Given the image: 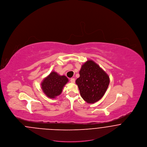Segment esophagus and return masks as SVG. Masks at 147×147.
Listing matches in <instances>:
<instances>
[{"instance_id": "obj_1", "label": "esophagus", "mask_w": 147, "mask_h": 147, "mask_svg": "<svg viewBox=\"0 0 147 147\" xmlns=\"http://www.w3.org/2000/svg\"><path fill=\"white\" fill-rule=\"evenodd\" d=\"M70 82L72 83H75V79L74 78H71L70 79Z\"/></svg>"}]
</instances>
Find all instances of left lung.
I'll return each instance as SVG.
<instances>
[{
    "label": "left lung",
    "instance_id": "left-lung-1",
    "mask_svg": "<svg viewBox=\"0 0 147 147\" xmlns=\"http://www.w3.org/2000/svg\"><path fill=\"white\" fill-rule=\"evenodd\" d=\"M76 81L82 98L89 104L98 101L104 95L110 83V78L98 64L92 60L84 63Z\"/></svg>",
    "mask_w": 147,
    "mask_h": 147
}]
</instances>
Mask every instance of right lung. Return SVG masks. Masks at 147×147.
Segmentation results:
<instances>
[{"label":"right lung","mask_w":147,"mask_h":147,"mask_svg":"<svg viewBox=\"0 0 147 147\" xmlns=\"http://www.w3.org/2000/svg\"><path fill=\"white\" fill-rule=\"evenodd\" d=\"M68 82L65 76H60L53 71L45 78L41 83V88L45 94L51 98H55L59 95L64 85Z\"/></svg>","instance_id":"add662e5"}]
</instances>
